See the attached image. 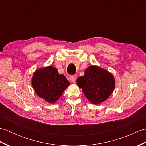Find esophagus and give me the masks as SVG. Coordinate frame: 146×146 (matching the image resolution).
I'll return each mask as SVG.
<instances>
[{
	"label": "esophagus",
	"mask_w": 146,
	"mask_h": 146,
	"mask_svg": "<svg viewBox=\"0 0 146 146\" xmlns=\"http://www.w3.org/2000/svg\"><path fill=\"white\" fill-rule=\"evenodd\" d=\"M70 80L71 82L75 83L76 77L75 76H70Z\"/></svg>",
	"instance_id": "1"
}]
</instances>
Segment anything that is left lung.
I'll list each match as a JSON object with an SVG mask.
<instances>
[{"mask_svg":"<svg viewBox=\"0 0 146 146\" xmlns=\"http://www.w3.org/2000/svg\"><path fill=\"white\" fill-rule=\"evenodd\" d=\"M76 83L92 104H100L112 94L115 87L114 76L109 71L96 65L85 70L84 75L76 80Z\"/></svg>","mask_w":146,"mask_h":146,"instance_id":"left-lung-1","label":"left lung"}]
</instances>
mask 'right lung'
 I'll list each match as a JSON object with an SVG mask.
<instances>
[{
  "label": "right lung",
  "instance_id": "obj_1",
  "mask_svg": "<svg viewBox=\"0 0 146 146\" xmlns=\"http://www.w3.org/2000/svg\"><path fill=\"white\" fill-rule=\"evenodd\" d=\"M31 84L36 94L49 104H54L70 86V82L57 68L49 66L34 72Z\"/></svg>",
  "mask_w": 146,
  "mask_h": 146
}]
</instances>
